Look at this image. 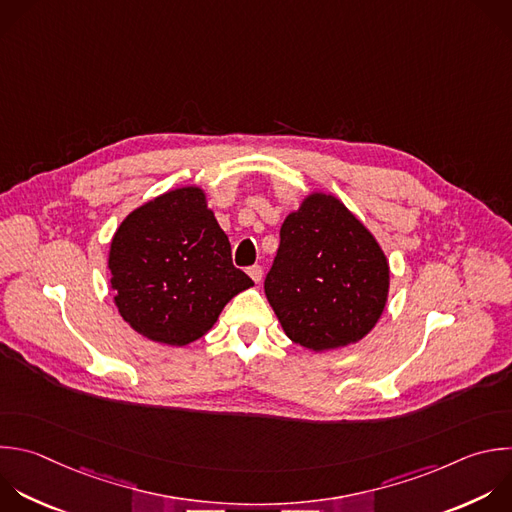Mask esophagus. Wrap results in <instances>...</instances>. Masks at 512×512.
<instances>
[{"mask_svg":"<svg viewBox=\"0 0 512 512\" xmlns=\"http://www.w3.org/2000/svg\"><path fill=\"white\" fill-rule=\"evenodd\" d=\"M247 273H249V277H251L255 283H259L261 277H263V267H261V265H251V267L247 269Z\"/></svg>","mask_w":512,"mask_h":512,"instance_id":"34e87169","label":"esophagus"}]
</instances>
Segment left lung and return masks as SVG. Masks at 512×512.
I'll list each match as a JSON object with an SVG mask.
<instances>
[{"instance_id":"obj_1","label":"left lung","mask_w":512,"mask_h":512,"mask_svg":"<svg viewBox=\"0 0 512 512\" xmlns=\"http://www.w3.org/2000/svg\"><path fill=\"white\" fill-rule=\"evenodd\" d=\"M265 295L291 342L333 350L360 342L380 319L390 267L374 235L331 195L313 193L279 231Z\"/></svg>"}]
</instances>
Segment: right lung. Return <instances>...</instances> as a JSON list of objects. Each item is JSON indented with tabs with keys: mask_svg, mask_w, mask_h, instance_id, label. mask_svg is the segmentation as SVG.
I'll use <instances>...</instances> for the list:
<instances>
[{
	"mask_svg": "<svg viewBox=\"0 0 512 512\" xmlns=\"http://www.w3.org/2000/svg\"><path fill=\"white\" fill-rule=\"evenodd\" d=\"M114 303L140 335L166 346L203 337L251 277L231 261V243L205 193L185 187L132 211L110 243Z\"/></svg>",
	"mask_w": 512,
	"mask_h": 512,
	"instance_id": "add662e5",
	"label": "right lung"
}]
</instances>
